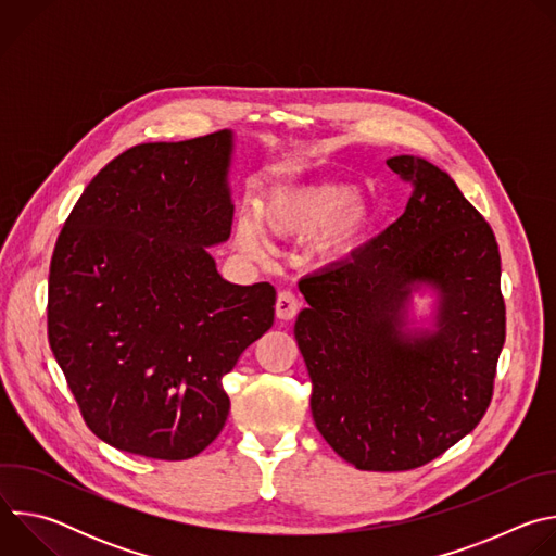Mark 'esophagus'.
I'll list each match as a JSON object with an SVG mask.
<instances>
[{
  "mask_svg": "<svg viewBox=\"0 0 556 556\" xmlns=\"http://www.w3.org/2000/svg\"><path fill=\"white\" fill-rule=\"evenodd\" d=\"M275 312H277V319L281 321H290L296 316L299 312V299L292 290H281L277 294V303H275Z\"/></svg>",
  "mask_w": 556,
  "mask_h": 556,
  "instance_id": "34e87169",
  "label": "esophagus"
}]
</instances>
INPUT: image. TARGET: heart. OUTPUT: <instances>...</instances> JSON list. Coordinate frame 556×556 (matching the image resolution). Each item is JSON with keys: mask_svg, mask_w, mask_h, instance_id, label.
<instances>
[{"mask_svg": "<svg viewBox=\"0 0 556 556\" xmlns=\"http://www.w3.org/2000/svg\"><path fill=\"white\" fill-rule=\"evenodd\" d=\"M352 185H316L296 189H277L268 193L257 208V217L242 215L235 224V244L247 255L260 260L266 253L262 224L281 237H305L316 230L326 235L316 244L321 255H339L352 249L371 224V211L357 202Z\"/></svg>", "mask_w": 556, "mask_h": 556, "instance_id": "1", "label": "heart"}]
</instances>
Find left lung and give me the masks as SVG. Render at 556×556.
Listing matches in <instances>:
<instances>
[{
    "instance_id": "8db88e82",
    "label": "left lung",
    "mask_w": 556,
    "mask_h": 556,
    "mask_svg": "<svg viewBox=\"0 0 556 556\" xmlns=\"http://www.w3.org/2000/svg\"><path fill=\"white\" fill-rule=\"evenodd\" d=\"M387 167L414 185L405 213L348 260L299 281L294 339L326 442L361 470L418 468L484 418L506 339L493 228L425 157ZM441 292L437 330L407 333L410 290Z\"/></svg>"
}]
</instances>
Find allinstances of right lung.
I'll return each mask as SVG.
<instances>
[{"instance_id":"right-lung-1","label":"right lung","mask_w":556,"mask_h":556,"mask_svg":"<svg viewBox=\"0 0 556 556\" xmlns=\"http://www.w3.org/2000/svg\"><path fill=\"white\" fill-rule=\"evenodd\" d=\"M228 129L144 142L99 172L50 262L48 341L90 431L153 459H189L222 431V378L275 321V288L228 283Z\"/></svg>"}]
</instances>
